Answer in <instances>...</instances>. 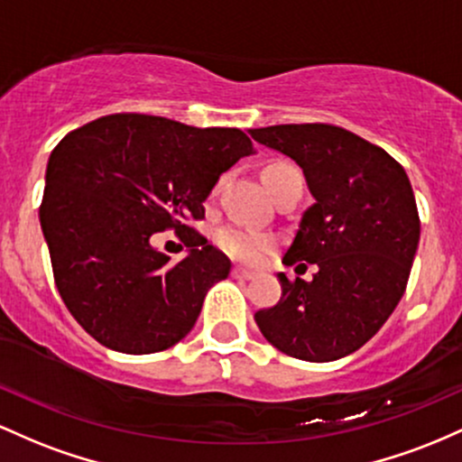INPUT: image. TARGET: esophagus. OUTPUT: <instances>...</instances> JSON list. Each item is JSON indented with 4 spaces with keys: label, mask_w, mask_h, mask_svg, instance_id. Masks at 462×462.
Instances as JSON below:
<instances>
[{
    "label": "esophagus",
    "mask_w": 462,
    "mask_h": 462,
    "mask_svg": "<svg viewBox=\"0 0 462 462\" xmlns=\"http://www.w3.org/2000/svg\"><path fill=\"white\" fill-rule=\"evenodd\" d=\"M231 274H233V277H236V279H255V277H257V273L248 271V268H242V266H233Z\"/></svg>",
    "instance_id": "1"
}]
</instances>
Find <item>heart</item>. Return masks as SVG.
Returning a JSON list of instances; mask_svg holds the SVG:
<instances>
[{
  "mask_svg": "<svg viewBox=\"0 0 462 462\" xmlns=\"http://www.w3.org/2000/svg\"><path fill=\"white\" fill-rule=\"evenodd\" d=\"M288 170H297V165L288 162H274L266 165V170H263V180H271L273 176L288 172ZM216 242L226 255L242 259V262H257V259H262L274 246V237L268 236V233L245 229V226L237 225L222 226L216 233Z\"/></svg>",
  "mask_w": 462,
  "mask_h": 462,
  "instance_id": "obj_1",
  "label": "heart"
}]
</instances>
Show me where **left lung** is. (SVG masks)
<instances>
[{
	"label": "left lung",
	"instance_id": "obj_1",
	"mask_svg": "<svg viewBox=\"0 0 462 462\" xmlns=\"http://www.w3.org/2000/svg\"><path fill=\"white\" fill-rule=\"evenodd\" d=\"M248 133L294 159L316 200L283 255L286 266L316 263L312 282L279 273L282 299L257 310L255 323L268 343L299 360L354 354L386 323L411 277L421 220L406 170L334 124Z\"/></svg>",
	"mask_w": 462,
	"mask_h": 462
}]
</instances>
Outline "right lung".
Wrapping results in <instances>:
<instances>
[{"mask_svg": "<svg viewBox=\"0 0 462 462\" xmlns=\"http://www.w3.org/2000/svg\"><path fill=\"white\" fill-rule=\"evenodd\" d=\"M253 152L240 128H194L113 113L51 150L39 207L56 288L100 345L157 354L189 334L207 290L231 262L191 222L205 217L217 176ZM174 228L192 253L172 264L149 246Z\"/></svg>", "mask_w": 462, "mask_h": 462, "instance_id": "right-lung-1", "label": "right lung"}]
</instances>
